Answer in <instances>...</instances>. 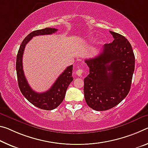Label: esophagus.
<instances>
[{"instance_id": "1", "label": "esophagus", "mask_w": 148, "mask_h": 148, "mask_svg": "<svg viewBox=\"0 0 148 148\" xmlns=\"http://www.w3.org/2000/svg\"><path fill=\"white\" fill-rule=\"evenodd\" d=\"M83 72H84V70L82 69H78V70H77L76 74L77 76H82V74H83Z\"/></svg>"}]
</instances>
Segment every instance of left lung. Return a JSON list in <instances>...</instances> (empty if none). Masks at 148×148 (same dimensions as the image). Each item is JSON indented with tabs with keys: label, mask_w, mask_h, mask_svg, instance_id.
Returning a JSON list of instances; mask_svg holds the SVG:
<instances>
[{
	"label": "left lung",
	"mask_w": 148,
	"mask_h": 148,
	"mask_svg": "<svg viewBox=\"0 0 148 148\" xmlns=\"http://www.w3.org/2000/svg\"><path fill=\"white\" fill-rule=\"evenodd\" d=\"M114 40L103 45L94 58L85 60L90 74L84 78L87 105L95 111H106L123 101L130 90L135 57L130 43L122 35L110 31Z\"/></svg>",
	"instance_id": "obj_1"
}]
</instances>
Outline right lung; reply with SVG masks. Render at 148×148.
<instances>
[{
	"label": "right lung",
	"mask_w": 148,
	"mask_h": 148,
	"mask_svg": "<svg viewBox=\"0 0 148 148\" xmlns=\"http://www.w3.org/2000/svg\"><path fill=\"white\" fill-rule=\"evenodd\" d=\"M55 28L46 27L45 29L36 30L25 37L21 43L16 57V73H17L18 86L23 95L28 101L39 109L44 110H53L57 108L62 102L65 97L66 92L70 84L73 80L72 70L73 66L70 65L64 70L51 88L45 92L38 93L32 90L27 83L23 73L22 57L23 51L26 44L33 37L43 35H50L57 31Z\"/></svg>",
	"instance_id": "add662e5"
}]
</instances>
